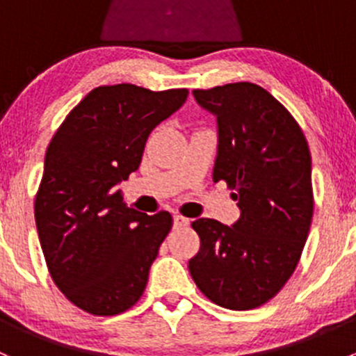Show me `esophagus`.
Masks as SVG:
<instances>
[{
  "label": "esophagus",
  "instance_id": "obj_1",
  "mask_svg": "<svg viewBox=\"0 0 356 356\" xmlns=\"http://www.w3.org/2000/svg\"><path fill=\"white\" fill-rule=\"evenodd\" d=\"M186 225H189V218L182 217V215H174V227L175 229L186 227Z\"/></svg>",
  "mask_w": 356,
  "mask_h": 356
}]
</instances>
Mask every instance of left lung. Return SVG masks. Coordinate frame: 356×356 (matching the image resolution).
I'll use <instances>...</instances> for the list:
<instances>
[{
	"label": "left lung",
	"instance_id": "obj_1",
	"mask_svg": "<svg viewBox=\"0 0 356 356\" xmlns=\"http://www.w3.org/2000/svg\"><path fill=\"white\" fill-rule=\"evenodd\" d=\"M217 117L213 182L234 189L241 217L229 225L198 218L200 251L189 272L218 307L251 310L293 275L314 215L312 156L303 131L274 96L251 82L193 91Z\"/></svg>",
	"mask_w": 356,
	"mask_h": 356
}]
</instances>
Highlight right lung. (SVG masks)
Here are the masks:
<instances>
[{"instance_id":"1","label":"right lung","mask_w":356,"mask_h":356,"mask_svg":"<svg viewBox=\"0 0 356 356\" xmlns=\"http://www.w3.org/2000/svg\"><path fill=\"white\" fill-rule=\"evenodd\" d=\"M186 98L188 89L99 86L49 143L34 200L39 243L55 284L88 314H122L145 293L172 215L127 207L117 186L138 170L148 136Z\"/></svg>"}]
</instances>
